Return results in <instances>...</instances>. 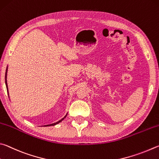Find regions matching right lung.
<instances>
[{"mask_svg":"<svg viewBox=\"0 0 159 159\" xmlns=\"http://www.w3.org/2000/svg\"><path fill=\"white\" fill-rule=\"evenodd\" d=\"M7 68H6V72H5V85H6V88H7V91H8V87H7ZM8 95H9V93H8ZM67 115H68V113L66 114V116H64L63 118H62L61 119V120H59L58 121H57V122H56V123H54V124H48V125H45V126H55V125H57V124H58V123H60V122H61L64 119H65L66 117V116H67Z\"/></svg>","mask_w":159,"mask_h":159,"instance_id":"right-lung-1","label":"right lung"}]
</instances>
